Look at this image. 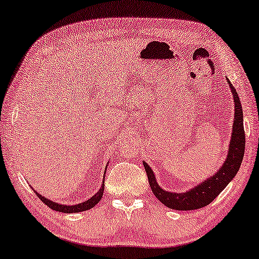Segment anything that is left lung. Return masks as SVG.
Listing matches in <instances>:
<instances>
[{
    "label": "left lung",
    "instance_id": "1",
    "mask_svg": "<svg viewBox=\"0 0 259 259\" xmlns=\"http://www.w3.org/2000/svg\"><path fill=\"white\" fill-rule=\"evenodd\" d=\"M227 82L234 96V106H235V115L233 123V131H231V137L229 142L228 153H227L226 160L220 166L213 176L209 178L201 181V183L195 185L186 192L177 193L168 192L161 188L157 183L156 175H154L152 168L149 166L146 161L143 160V165L148 175L149 184L151 187L152 193L156 198L159 200L165 206L176 210H194L199 208L206 207L227 187L231 180L237 175L238 169L241 167V163L244 156L245 149V134L244 126H243V110L242 105L238 98L237 92L233 84L227 78Z\"/></svg>",
    "mask_w": 259,
    "mask_h": 259
}]
</instances>
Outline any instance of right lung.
Listing matches in <instances>:
<instances>
[{
    "mask_svg": "<svg viewBox=\"0 0 259 259\" xmlns=\"http://www.w3.org/2000/svg\"><path fill=\"white\" fill-rule=\"evenodd\" d=\"M107 166H108V165H107ZM107 166H106V169H107ZM106 169H105V175H106ZM103 177H105V176H103ZM103 191H105V179H103L101 187H100V190L98 192H96V194L91 196V198L86 200V201L80 202L78 204H72V206L55 202V201H52V200L45 198V196L39 194V193H37L36 191H34V192H36L38 198H39L41 201H43L46 204V206H49L53 210L61 211V213H79V211H84V210L92 209L93 207H95L96 204L99 203L100 200H101L102 195H103Z\"/></svg>",
    "mask_w": 259,
    "mask_h": 259,
    "instance_id": "1",
    "label": "right lung"
}]
</instances>
